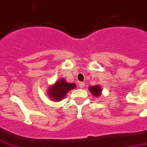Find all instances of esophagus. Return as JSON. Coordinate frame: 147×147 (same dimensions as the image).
<instances>
[{"label": "esophagus", "mask_w": 147, "mask_h": 147, "mask_svg": "<svg viewBox=\"0 0 147 147\" xmlns=\"http://www.w3.org/2000/svg\"><path fill=\"white\" fill-rule=\"evenodd\" d=\"M79 86L80 88H83L84 87H85V83H84V82H79Z\"/></svg>", "instance_id": "1"}]
</instances>
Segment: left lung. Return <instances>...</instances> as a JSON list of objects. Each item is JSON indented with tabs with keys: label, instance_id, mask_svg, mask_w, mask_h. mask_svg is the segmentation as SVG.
<instances>
[{
	"label": "left lung",
	"instance_id": "left-lung-1",
	"mask_svg": "<svg viewBox=\"0 0 147 147\" xmlns=\"http://www.w3.org/2000/svg\"><path fill=\"white\" fill-rule=\"evenodd\" d=\"M89 90L90 92L92 93V95L95 97V98H98L100 96L102 93V88H101L100 85H92V86L89 87Z\"/></svg>",
	"mask_w": 147,
	"mask_h": 147
}]
</instances>
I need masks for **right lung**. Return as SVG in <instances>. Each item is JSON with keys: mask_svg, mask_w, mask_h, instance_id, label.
I'll return each mask as SVG.
<instances>
[{"mask_svg": "<svg viewBox=\"0 0 147 147\" xmlns=\"http://www.w3.org/2000/svg\"><path fill=\"white\" fill-rule=\"evenodd\" d=\"M75 88L76 85L75 83H69L65 79L61 78L49 87L47 92L48 95L51 100L59 102L67 96V92Z\"/></svg>", "mask_w": 147, "mask_h": 147, "instance_id": "add662e5", "label": "right lung"}]
</instances>
